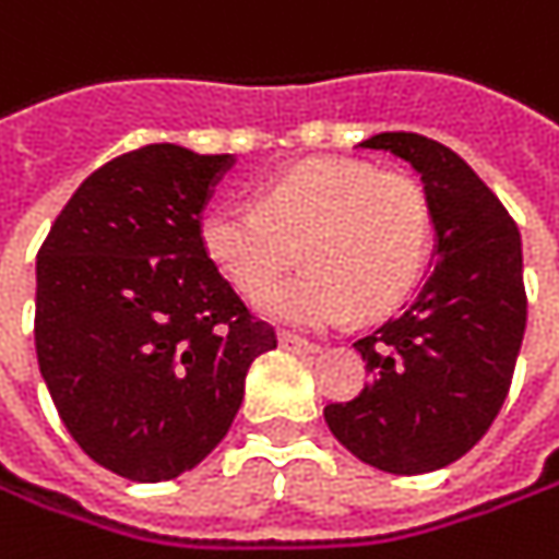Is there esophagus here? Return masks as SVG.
I'll return each instance as SVG.
<instances>
[{"label": "esophagus", "instance_id": "esophagus-1", "mask_svg": "<svg viewBox=\"0 0 559 559\" xmlns=\"http://www.w3.org/2000/svg\"><path fill=\"white\" fill-rule=\"evenodd\" d=\"M280 346L289 352H298V355H314V352H321V346H318V343H308V340L293 336V333H280Z\"/></svg>", "mask_w": 559, "mask_h": 559}]
</instances>
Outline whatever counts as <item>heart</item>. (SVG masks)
<instances>
[{"label": "heart", "instance_id": "heart-1", "mask_svg": "<svg viewBox=\"0 0 559 559\" xmlns=\"http://www.w3.org/2000/svg\"><path fill=\"white\" fill-rule=\"evenodd\" d=\"M201 251L245 298H261L297 260L309 270L261 301L293 326L383 318L418 286L433 241L425 188L361 159H305L261 185L258 204L219 201L201 213Z\"/></svg>", "mask_w": 559, "mask_h": 559}]
</instances>
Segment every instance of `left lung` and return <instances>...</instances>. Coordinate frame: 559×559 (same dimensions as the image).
Masks as SVG:
<instances>
[{"instance_id": "1", "label": "left lung", "mask_w": 559, "mask_h": 559, "mask_svg": "<svg viewBox=\"0 0 559 559\" xmlns=\"http://www.w3.org/2000/svg\"><path fill=\"white\" fill-rule=\"evenodd\" d=\"M358 147L405 159L433 213L431 273L403 311L358 340L371 383L323 408L352 456L390 475H421L465 456L510 393L525 336L522 238L475 169L412 131Z\"/></svg>"}]
</instances>
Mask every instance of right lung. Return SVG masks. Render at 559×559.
I'll return each instance as SVG.
<instances>
[{
	"mask_svg": "<svg viewBox=\"0 0 559 559\" xmlns=\"http://www.w3.org/2000/svg\"><path fill=\"white\" fill-rule=\"evenodd\" d=\"M236 159L147 144L91 173L37 254V361L74 443L169 481L233 428L276 333L210 266L198 223Z\"/></svg>",
	"mask_w": 559,
	"mask_h": 559,
	"instance_id": "obj_1",
	"label": "right lung"
}]
</instances>
